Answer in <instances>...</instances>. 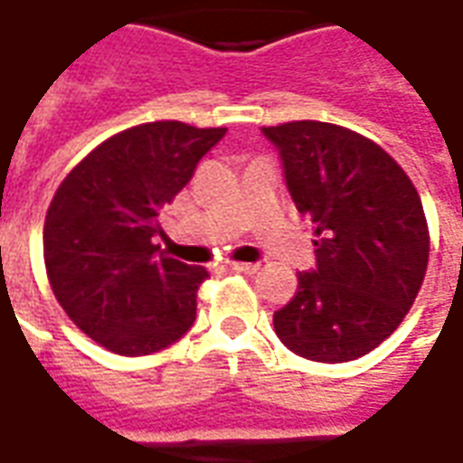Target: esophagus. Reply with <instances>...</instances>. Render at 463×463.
<instances>
[{"instance_id":"esophagus-1","label":"esophagus","mask_w":463,"mask_h":463,"mask_svg":"<svg viewBox=\"0 0 463 463\" xmlns=\"http://www.w3.org/2000/svg\"><path fill=\"white\" fill-rule=\"evenodd\" d=\"M258 268H260L258 262H231V270H235V272H248V275H250V272L258 270Z\"/></svg>"}]
</instances>
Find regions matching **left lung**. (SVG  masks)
Instances as JSON below:
<instances>
[{
	"mask_svg": "<svg viewBox=\"0 0 463 463\" xmlns=\"http://www.w3.org/2000/svg\"><path fill=\"white\" fill-rule=\"evenodd\" d=\"M285 183L317 225L315 268L272 315L288 349L315 362H349L387 340L411 307L429 262L417 188L399 163L359 133L322 121L262 128Z\"/></svg>",
	"mask_w": 463,
	"mask_h": 463,
	"instance_id": "left-lung-1",
	"label": "left lung"
}]
</instances>
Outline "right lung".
<instances>
[{
    "instance_id": "add662e5",
    "label": "right lung",
    "mask_w": 463,
    "mask_h": 463,
    "mask_svg": "<svg viewBox=\"0 0 463 463\" xmlns=\"http://www.w3.org/2000/svg\"><path fill=\"white\" fill-rule=\"evenodd\" d=\"M228 128L181 121L133 126L86 156L46 211L44 262L79 330L126 357L181 340L208 272L168 258L158 215Z\"/></svg>"
}]
</instances>
